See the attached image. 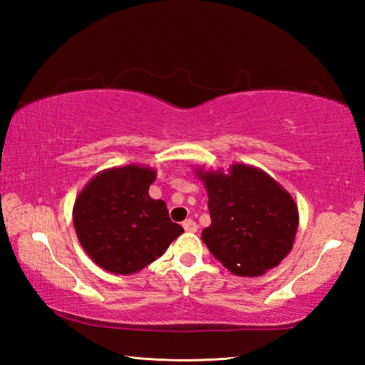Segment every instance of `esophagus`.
<instances>
[{"label":"esophagus","instance_id":"obj_1","mask_svg":"<svg viewBox=\"0 0 365 365\" xmlns=\"http://www.w3.org/2000/svg\"><path fill=\"white\" fill-rule=\"evenodd\" d=\"M182 227L185 228V232H196L197 230V224L193 219H187L182 224Z\"/></svg>","mask_w":365,"mask_h":365}]
</instances>
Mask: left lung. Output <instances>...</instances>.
<instances>
[{"instance_id":"1","label":"left lung","mask_w":365,"mask_h":365,"mask_svg":"<svg viewBox=\"0 0 365 365\" xmlns=\"http://www.w3.org/2000/svg\"><path fill=\"white\" fill-rule=\"evenodd\" d=\"M205 182L211 225L201 240L224 267L257 277L279 265L293 248L299 214L292 195L264 170L232 164L196 170Z\"/></svg>"}]
</instances>
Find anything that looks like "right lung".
<instances>
[{
	"label": "right lung",
	"mask_w": 365,
	"mask_h": 365,
	"mask_svg": "<svg viewBox=\"0 0 365 365\" xmlns=\"http://www.w3.org/2000/svg\"><path fill=\"white\" fill-rule=\"evenodd\" d=\"M154 180L156 170L130 164L100 172L80 191L73 227L86 255L101 269L135 274L183 233L170 220L165 202L148 193Z\"/></svg>",
	"instance_id": "obj_1"
}]
</instances>
